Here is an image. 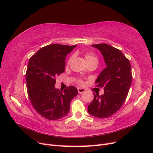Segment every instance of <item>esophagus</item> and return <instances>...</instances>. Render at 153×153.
Returning a JSON list of instances; mask_svg holds the SVG:
<instances>
[{"mask_svg":"<svg viewBox=\"0 0 153 153\" xmlns=\"http://www.w3.org/2000/svg\"><path fill=\"white\" fill-rule=\"evenodd\" d=\"M86 90L84 88H78V92L79 94H82L83 92H84Z\"/></svg>","mask_w":153,"mask_h":153,"instance_id":"esophagus-1","label":"esophagus"}]
</instances>
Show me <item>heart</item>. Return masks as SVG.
Here are the masks:
<instances>
[{"label": "heart", "instance_id": "b5f03b06", "mask_svg": "<svg viewBox=\"0 0 153 153\" xmlns=\"http://www.w3.org/2000/svg\"><path fill=\"white\" fill-rule=\"evenodd\" d=\"M72 58H73V56L70 57V58H69V61H68V63L70 62ZM85 58L86 59L87 62H88V64H89V65H91V64H98V57H97L96 55H95L94 54H93L90 52H87L85 53ZM79 83L80 84H82V82L79 81Z\"/></svg>", "mask_w": 153, "mask_h": 153}]
</instances>
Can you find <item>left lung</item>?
Instances as JSON below:
<instances>
[{
  "label": "left lung",
  "instance_id": "8db88e82",
  "mask_svg": "<svg viewBox=\"0 0 153 153\" xmlns=\"http://www.w3.org/2000/svg\"><path fill=\"white\" fill-rule=\"evenodd\" d=\"M100 50L106 68L96 80V87H104V94H94L88 112L98 118L108 117L121 108L130 88L132 74L129 60L120 50L105 43L92 45Z\"/></svg>",
  "mask_w": 153,
  "mask_h": 153
}]
</instances>
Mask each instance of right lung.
I'll return each mask as SVG.
<instances>
[{"mask_svg": "<svg viewBox=\"0 0 153 153\" xmlns=\"http://www.w3.org/2000/svg\"><path fill=\"white\" fill-rule=\"evenodd\" d=\"M76 45H49L41 48L30 58L26 71L27 93L32 105L44 118L56 121L68 114L71 100L78 94L75 87L62 92L55 89V77L65 70L68 53Z\"/></svg>", "mask_w": 153, "mask_h": 153, "instance_id": "right-lung-1", "label": "right lung"}]
</instances>
